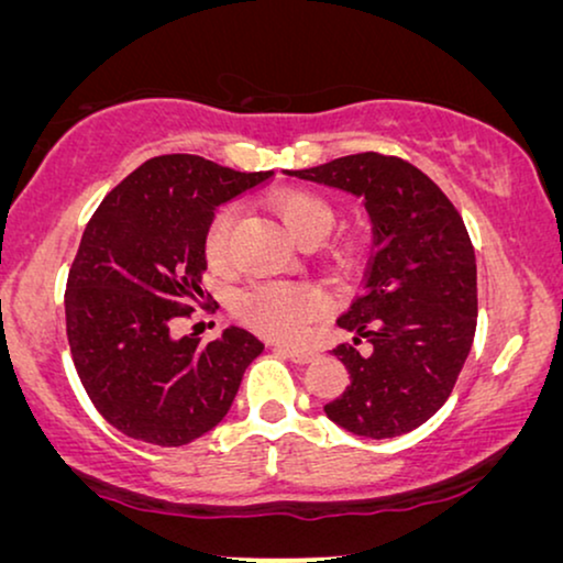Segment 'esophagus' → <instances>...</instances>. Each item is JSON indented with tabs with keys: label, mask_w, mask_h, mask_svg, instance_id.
<instances>
[{
	"label": "esophagus",
	"mask_w": 563,
	"mask_h": 563,
	"mask_svg": "<svg viewBox=\"0 0 563 563\" xmlns=\"http://www.w3.org/2000/svg\"><path fill=\"white\" fill-rule=\"evenodd\" d=\"M276 351L284 353L289 361H295V364H310V361H314V356H318L314 351L297 349V345H276Z\"/></svg>",
	"instance_id": "obj_1"
}]
</instances>
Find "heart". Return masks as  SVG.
Segmentation results:
<instances>
[{
    "instance_id": "b5f03b06",
    "label": "heart",
    "mask_w": 563,
    "mask_h": 563,
    "mask_svg": "<svg viewBox=\"0 0 563 563\" xmlns=\"http://www.w3.org/2000/svg\"><path fill=\"white\" fill-rule=\"evenodd\" d=\"M272 207L297 243L307 235L325 238L335 222L333 207L310 191H284L272 199ZM235 220V207H222L207 228L205 258L212 268H225L230 264ZM320 307L322 299L318 291L307 284L291 282L256 284L238 297V312L243 314V320L261 333L276 338L302 335L307 322L320 312Z\"/></svg>"
}]
</instances>
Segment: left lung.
I'll list each match as a JSON object with an SVG mask.
<instances>
[{
	"mask_svg": "<svg viewBox=\"0 0 563 563\" xmlns=\"http://www.w3.org/2000/svg\"><path fill=\"white\" fill-rule=\"evenodd\" d=\"M361 199L372 220V258L358 297L338 325L353 343L333 351L349 387L328 420L361 438L420 428L449 399L476 330V258L449 197L420 168L382 153L284 172ZM361 336L373 351L361 354Z\"/></svg>",
	"mask_w": 563,
	"mask_h": 563,
	"instance_id": "obj_1",
	"label": "left lung"
}]
</instances>
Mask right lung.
<instances>
[{"instance_id": "obj_1", "label": "right lung", "mask_w": 563, "mask_h": 563, "mask_svg": "<svg viewBox=\"0 0 563 563\" xmlns=\"http://www.w3.org/2000/svg\"><path fill=\"white\" fill-rule=\"evenodd\" d=\"M274 172H233L174 153L137 166L102 199L66 284L74 366L99 415L135 441L184 445L225 418L245 368L264 351L230 325L210 343L172 333L205 299V235L220 205Z\"/></svg>"}]
</instances>
